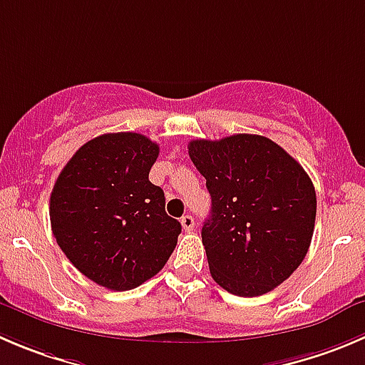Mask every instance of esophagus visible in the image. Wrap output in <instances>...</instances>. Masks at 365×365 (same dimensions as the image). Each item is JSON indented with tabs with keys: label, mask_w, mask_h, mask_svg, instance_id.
Masks as SVG:
<instances>
[{
	"label": "esophagus",
	"mask_w": 365,
	"mask_h": 365,
	"mask_svg": "<svg viewBox=\"0 0 365 365\" xmlns=\"http://www.w3.org/2000/svg\"><path fill=\"white\" fill-rule=\"evenodd\" d=\"M180 222H182V226H183V230H185V232H192L194 230V217L192 215H183L182 219H180Z\"/></svg>",
	"instance_id": "34e87169"
}]
</instances>
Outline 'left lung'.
Returning <instances> with one entry per match:
<instances>
[{"instance_id": "left-lung-1", "label": "left lung", "mask_w": 365, "mask_h": 365, "mask_svg": "<svg viewBox=\"0 0 365 365\" xmlns=\"http://www.w3.org/2000/svg\"><path fill=\"white\" fill-rule=\"evenodd\" d=\"M189 157L212 197L201 239L215 284L242 298L284 284L314 235L316 189L305 169L251 133L190 140Z\"/></svg>"}]
</instances>
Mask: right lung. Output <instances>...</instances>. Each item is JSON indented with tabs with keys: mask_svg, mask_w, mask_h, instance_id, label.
Wrapping results in <instances>:
<instances>
[{
	"mask_svg": "<svg viewBox=\"0 0 365 365\" xmlns=\"http://www.w3.org/2000/svg\"><path fill=\"white\" fill-rule=\"evenodd\" d=\"M158 144L133 132L85 143L56 178L49 219L56 244L88 280L130 291L153 278L171 257L182 225L165 214L150 182Z\"/></svg>",
	"mask_w": 365,
	"mask_h": 365,
	"instance_id": "1",
	"label": "right lung"
}]
</instances>
